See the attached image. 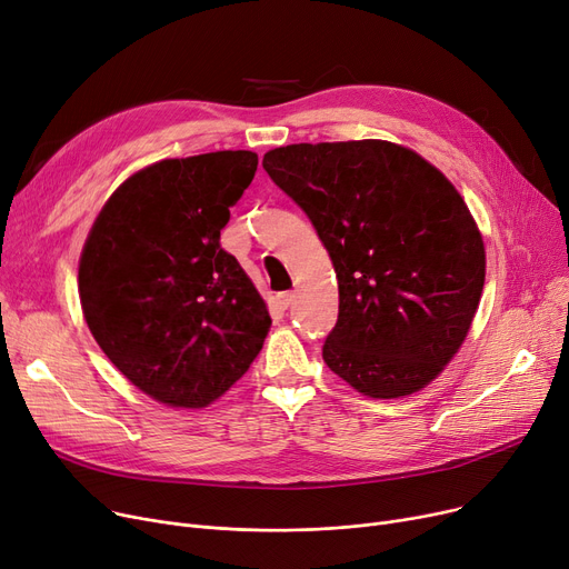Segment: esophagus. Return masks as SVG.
Here are the masks:
<instances>
[{
  "label": "esophagus",
  "mask_w": 569,
  "mask_h": 569,
  "mask_svg": "<svg viewBox=\"0 0 569 569\" xmlns=\"http://www.w3.org/2000/svg\"><path fill=\"white\" fill-rule=\"evenodd\" d=\"M292 300H295V292H279V295H277V305H279V309H283V311L292 305Z\"/></svg>",
  "instance_id": "esophagus-1"
}]
</instances>
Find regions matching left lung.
<instances>
[{
    "label": "left lung",
    "mask_w": 569,
    "mask_h": 569,
    "mask_svg": "<svg viewBox=\"0 0 569 569\" xmlns=\"http://www.w3.org/2000/svg\"><path fill=\"white\" fill-rule=\"evenodd\" d=\"M262 168L335 264L327 367L373 399L422 390L463 343L485 288V242L459 191L385 140L277 147Z\"/></svg>",
    "instance_id": "obj_1"
}]
</instances>
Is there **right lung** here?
Segmentation results:
<instances>
[{
    "label": "right lung",
    "mask_w": 569,
    "mask_h": 569,
    "mask_svg": "<svg viewBox=\"0 0 569 569\" xmlns=\"http://www.w3.org/2000/svg\"><path fill=\"white\" fill-rule=\"evenodd\" d=\"M253 152L166 159L119 187L84 242L78 290L89 332L138 390L204 408L247 373L272 318L221 249Z\"/></svg>",
    "instance_id": "1"
}]
</instances>
